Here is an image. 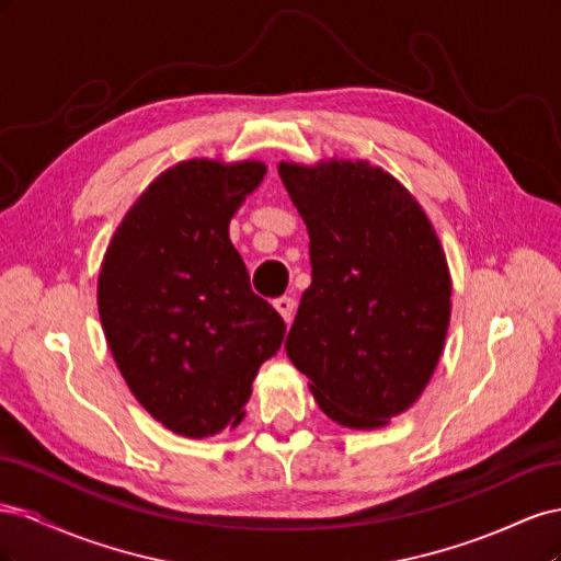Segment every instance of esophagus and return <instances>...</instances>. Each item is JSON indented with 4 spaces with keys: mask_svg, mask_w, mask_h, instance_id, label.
<instances>
[{
    "mask_svg": "<svg viewBox=\"0 0 561 561\" xmlns=\"http://www.w3.org/2000/svg\"><path fill=\"white\" fill-rule=\"evenodd\" d=\"M274 309L283 316L285 322H290L293 311H295V299L293 297H278V299H274Z\"/></svg>",
    "mask_w": 561,
    "mask_h": 561,
    "instance_id": "34e87169",
    "label": "esophagus"
}]
</instances>
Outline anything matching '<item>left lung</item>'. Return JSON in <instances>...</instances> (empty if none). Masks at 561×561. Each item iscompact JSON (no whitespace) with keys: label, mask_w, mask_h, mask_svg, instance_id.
I'll use <instances>...</instances> for the list:
<instances>
[{"label":"left lung","mask_w":561,"mask_h":561,"mask_svg":"<svg viewBox=\"0 0 561 561\" xmlns=\"http://www.w3.org/2000/svg\"><path fill=\"white\" fill-rule=\"evenodd\" d=\"M309 231L311 285L287 358L334 423L375 431L421 398L445 348L451 276L431 219L369 161H280Z\"/></svg>","instance_id":"8db88e82"}]
</instances>
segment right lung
I'll list each match as a JSON object with an SVG mask.
<instances>
[{"label": "right lung", "instance_id": "1", "mask_svg": "<svg viewBox=\"0 0 561 561\" xmlns=\"http://www.w3.org/2000/svg\"><path fill=\"white\" fill-rule=\"evenodd\" d=\"M264 175L257 159L171 165L124 215L100 264L112 358L135 400L182 437L239 426L252 379L283 344V318L250 290L229 239Z\"/></svg>", "mask_w": 561, "mask_h": 561}]
</instances>
